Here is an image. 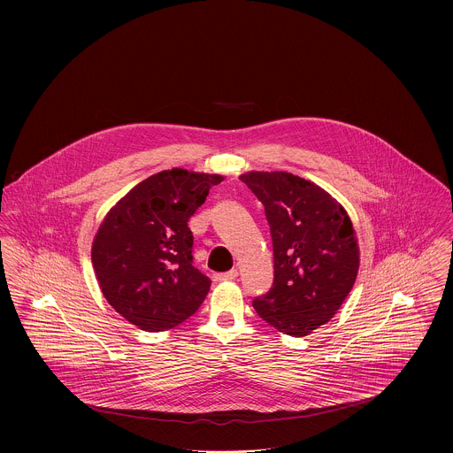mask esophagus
Instances as JSON below:
<instances>
[{"label": "esophagus", "instance_id": "esophagus-1", "mask_svg": "<svg viewBox=\"0 0 453 453\" xmlns=\"http://www.w3.org/2000/svg\"><path fill=\"white\" fill-rule=\"evenodd\" d=\"M236 277L237 270H229V272H224V273H214V280L216 281L234 280Z\"/></svg>", "mask_w": 453, "mask_h": 453}]
</instances>
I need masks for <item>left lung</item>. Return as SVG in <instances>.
Returning a JSON list of instances; mask_svg holds the SVG:
<instances>
[{
  "label": "left lung",
  "instance_id": "left-lung-1",
  "mask_svg": "<svg viewBox=\"0 0 453 453\" xmlns=\"http://www.w3.org/2000/svg\"><path fill=\"white\" fill-rule=\"evenodd\" d=\"M241 181L263 203L273 244V285L253 307L280 333L305 336L336 314L357 279L351 220L321 187L292 173H246Z\"/></svg>",
  "mask_w": 453,
  "mask_h": 453
}]
</instances>
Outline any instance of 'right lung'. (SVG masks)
Returning a JSON list of instances; mask_svg holds the SVG:
<instances>
[{"instance_id": "right-lung-1", "label": "right lung", "mask_w": 453, "mask_h": 453, "mask_svg": "<svg viewBox=\"0 0 453 453\" xmlns=\"http://www.w3.org/2000/svg\"><path fill=\"white\" fill-rule=\"evenodd\" d=\"M224 178L181 168L156 173L110 209L91 248L108 303L144 331L194 316L211 279L194 266L188 220Z\"/></svg>"}]
</instances>
